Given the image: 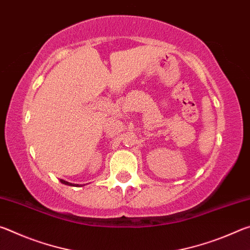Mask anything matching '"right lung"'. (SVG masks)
<instances>
[{
    "mask_svg": "<svg viewBox=\"0 0 250 250\" xmlns=\"http://www.w3.org/2000/svg\"><path fill=\"white\" fill-rule=\"evenodd\" d=\"M61 182H62V184H65V185H69V186H76V188H77V186H83V185H79V184H73V183H69V182L64 181V180H61Z\"/></svg>",
    "mask_w": 250,
    "mask_h": 250,
    "instance_id": "obj_1",
    "label": "right lung"
}]
</instances>
